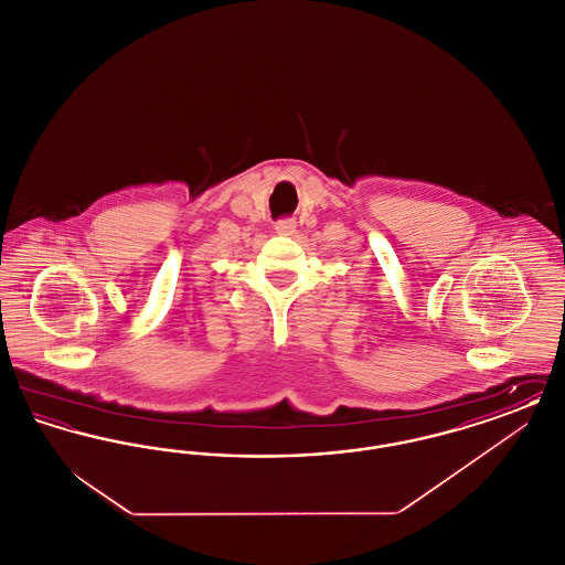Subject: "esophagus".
Wrapping results in <instances>:
<instances>
[{"instance_id": "1", "label": "esophagus", "mask_w": 565, "mask_h": 565, "mask_svg": "<svg viewBox=\"0 0 565 565\" xmlns=\"http://www.w3.org/2000/svg\"><path fill=\"white\" fill-rule=\"evenodd\" d=\"M296 222L292 217H281L277 224H275V231L279 233V235H290V233H295Z\"/></svg>"}]
</instances>
